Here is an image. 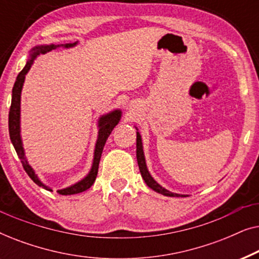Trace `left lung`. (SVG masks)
I'll return each instance as SVG.
<instances>
[{
	"instance_id": "1",
	"label": "left lung",
	"mask_w": 259,
	"mask_h": 259,
	"mask_svg": "<svg viewBox=\"0 0 259 259\" xmlns=\"http://www.w3.org/2000/svg\"><path fill=\"white\" fill-rule=\"evenodd\" d=\"M137 128V127H136ZM138 131V128H137ZM137 160H138V165H139V169L141 173V177L146 183V185L152 189L155 192L162 194V196H167V197H189L187 194H179V193H175L171 192V191L166 190L165 187H162L160 184H158L155 182L153 177L151 176V173L148 172L147 165H146V159H145V153H144V147H143V139H141V136L139 132H137Z\"/></svg>"
}]
</instances>
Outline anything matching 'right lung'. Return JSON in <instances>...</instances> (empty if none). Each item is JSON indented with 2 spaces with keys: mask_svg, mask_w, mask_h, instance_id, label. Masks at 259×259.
<instances>
[{
  "mask_svg": "<svg viewBox=\"0 0 259 259\" xmlns=\"http://www.w3.org/2000/svg\"><path fill=\"white\" fill-rule=\"evenodd\" d=\"M79 44V41L74 42V44H65V45H38L35 46L30 49L29 59L24 66V68L21 70L19 75L16 77L15 83H14L13 87V94H12V106H10L9 111V136L10 140H12V144L14 148H15L17 155H19L21 162H22V166L24 171L27 172V175L30 177V179L38 185L42 189L51 191L53 192L52 187H49L41 182V179L38 178L36 173H35L34 168L29 165V162L27 160L26 152H24L23 148V143H22V137H21V94H22V88L24 80H26L27 73L29 72V69L33 66L35 59L41 54H46V53L54 51V49L58 48H73ZM122 112L120 111L119 108L114 109V111H111L109 113H106V114L101 115L100 118L98 119V138L97 143H95L94 147V155H93V162H92V167L90 172L87 173V176L82 178L79 182L73 184V185L67 186L65 189L58 190V192L62 196H70V194H76L80 192H83L90 189V187L93 185L95 182V178L98 176V169H99V162H100V158L102 154V150H104V146L107 141L109 134L112 133V131L114 127L118 125L120 119H121Z\"/></svg>",
  "mask_w": 259,
  "mask_h": 259,
  "instance_id": "1",
  "label": "right lung"
}]
</instances>
